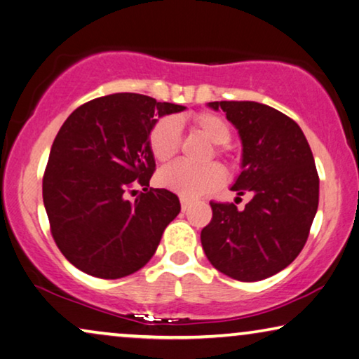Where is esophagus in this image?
Here are the masks:
<instances>
[{"label":"esophagus","instance_id":"34e87169","mask_svg":"<svg viewBox=\"0 0 359 359\" xmlns=\"http://www.w3.org/2000/svg\"><path fill=\"white\" fill-rule=\"evenodd\" d=\"M180 202H181V208H183V210H186V208L191 205V198H187V197H183V196H181V197H180Z\"/></svg>","mask_w":359,"mask_h":359}]
</instances>
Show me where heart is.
Listing matches in <instances>:
<instances>
[{
  "mask_svg": "<svg viewBox=\"0 0 359 359\" xmlns=\"http://www.w3.org/2000/svg\"><path fill=\"white\" fill-rule=\"evenodd\" d=\"M194 125L203 137L215 146H224L231 140V128L224 122V118L212 112H202L196 115ZM149 149L154 158L158 162H165L172 158L178 152L181 144V122L176 115H165L152 125L149 131ZM218 156H223V147H217ZM226 173L222 165L217 162L207 163L203 167L184 162H173L163 167L157 175L158 184L165 189L176 192V194L196 198L213 192L223 186Z\"/></svg>",
  "mask_w": 359,
  "mask_h": 359,
  "instance_id": "b5f03b06",
  "label": "heart"
}]
</instances>
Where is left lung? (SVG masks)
Wrapping results in <instances>:
<instances>
[{
	"mask_svg": "<svg viewBox=\"0 0 359 359\" xmlns=\"http://www.w3.org/2000/svg\"><path fill=\"white\" fill-rule=\"evenodd\" d=\"M223 109L242 140V172L231 191L250 192L244 210L210 202L201 233L203 252L229 278L252 283L295 260L310 234L319 202V176L305 135L294 120L253 101L208 102Z\"/></svg>",
	"mask_w": 359,
	"mask_h": 359,
	"instance_id": "1",
	"label": "left lung"
}]
</instances>
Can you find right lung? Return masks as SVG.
<instances>
[{"mask_svg": "<svg viewBox=\"0 0 359 359\" xmlns=\"http://www.w3.org/2000/svg\"><path fill=\"white\" fill-rule=\"evenodd\" d=\"M184 106L136 93L96 97L60 126L43 176L53 239L80 271L101 279L136 273L151 260L180 198L149 187L156 161L149 131ZM143 191L133 203L126 194Z\"/></svg>", "mask_w": 359, "mask_h": 359, "instance_id": "1", "label": "right lung"}]
</instances>
